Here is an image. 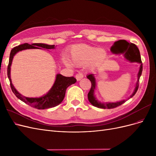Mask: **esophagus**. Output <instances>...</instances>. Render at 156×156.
I'll list each match as a JSON object with an SVG mask.
<instances>
[{
  "label": "esophagus",
  "mask_w": 156,
  "mask_h": 156,
  "mask_svg": "<svg viewBox=\"0 0 156 156\" xmlns=\"http://www.w3.org/2000/svg\"><path fill=\"white\" fill-rule=\"evenodd\" d=\"M84 77V75L83 73H78L76 74V75H75V78H76L77 81H80V80H81Z\"/></svg>",
  "instance_id": "obj_1"
}]
</instances>
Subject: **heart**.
I'll return each instance as SVG.
<instances>
[{
    "instance_id": "1",
    "label": "heart",
    "mask_w": 156,
    "mask_h": 156,
    "mask_svg": "<svg viewBox=\"0 0 156 156\" xmlns=\"http://www.w3.org/2000/svg\"><path fill=\"white\" fill-rule=\"evenodd\" d=\"M70 58L72 62L76 65H82L90 62L93 66L101 64L107 56V52L104 49L98 48L87 44H77L73 45L69 50ZM64 63L67 66H72L71 61L65 58Z\"/></svg>"
}]
</instances>
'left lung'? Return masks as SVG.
Segmentation results:
<instances>
[{
	"label": "left lung",
	"mask_w": 156,
	"mask_h": 156,
	"mask_svg": "<svg viewBox=\"0 0 156 156\" xmlns=\"http://www.w3.org/2000/svg\"><path fill=\"white\" fill-rule=\"evenodd\" d=\"M111 51L112 53H115V54L123 53L125 58L127 60L131 61V62H138L140 64L138 75H137L138 77L137 81H136V83L134 92L130 96V97L128 98V99H130L135 95L136 91H137V90L139 88V79L143 72V63H142V61H141L139 50L137 47H136V45H135L134 44L129 43V42L126 41L124 40H120L115 42L114 45L111 47ZM87 78L90 80V81L92 84L91 88L90 90V91L88 94V99L90 103L94 107H96L98 108H113L118 106H120L122 104H123L126 101V100H122L120 101H118L115 103H111V102L101 103L100 101H99L96 98L95 96H94V90H95V88H96V79H95V77H94V74L88 75Z\"/></svg>",
	"instance_id": "1"
}]
</instances>
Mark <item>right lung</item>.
<instances>
[{
	"label": "right lung",
	"mask_w": 156,
	"mask_h": 156,
	"mask_svg": "<svg viewBox=\"0 0 156 156\" xmlns=\"http://www.w3.org/2000/svg\"><path fill=\"white\" fill-rule=\"evenodd\" d=\"M41 48L52 49H55V45H50L44 44H32L30 45L27 43L15 47L10 52L7 70L8 77L10 80V87L13 94L22 101L32 107L37 108V109H45V108H49L58 105L64 100L67 88L77 81L76 79L73 77H64L61 74H57L56 76V79L53 86L50 89V90L43 96L40 98H27L22 96L21 94L19 93L12 84L10 77V67L14 55L18 53L19 51L25 49Z\"/></svg>",
	"instance_id": "add662e5"
}]
</instances>
